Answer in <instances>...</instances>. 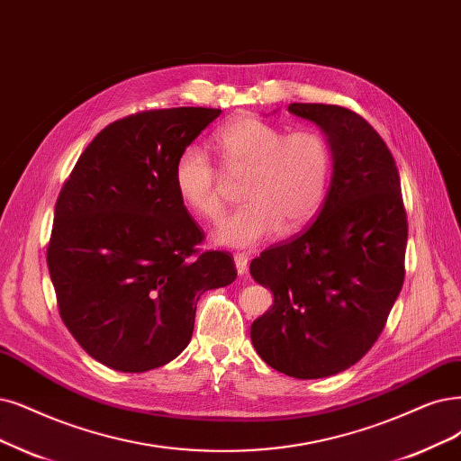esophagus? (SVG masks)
<instances>
[{"label": "esophagus", "mask_w": 461, "mask_h": 461, "mask_svg": "<svg viewBox=\"0 0 461 461\" xmlns=\"http://www.w3.org/2000/svg\"><path fill=\"white\" fill-rule=\"evenodd\" d=\"M233 260H235L237 271H240V274H247V269H249V257H247V254L245 252H235Z\"/></svg>", "instance_id": "34e87169"}]
</instances>
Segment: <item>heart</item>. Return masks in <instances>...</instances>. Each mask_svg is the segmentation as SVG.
Here are the masks:
<instances>
[{"mask_svg":"<svg viewBox=\"0 0 461 461\" xmlns=\"http://www.w3.org/2000/svg\"><path fill=\"white\" fill-rule=\"evenodd\" d=\"M212 148L228 176H245L241 199L214 230V240L230 247H252L285 226L296 230L325 203L334 170V146L321 129H296L237 117L216 131ZM180 201L194 214L216 220L224 211L221 176L197 146L184 148L173 167Z\"/></svg>","mask_w":461,"mask_h":461,"instance_id":"b5f03b06","label":"heart"}]
</instances>
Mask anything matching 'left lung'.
Listing matches in <instances>:
<instances>
[{"label": "left lung", "instance_id": "obj_1", "mask_svg": "<svg viewBox=\"0 0 461 461\" xmlns=\"http://www.w3.org/2000/svg\"><path fill=\"white\" fill-rule=\"evenodd\" d=\"M288 112L329 134L332 182L308 228L250 262L274 293L250 339L271 368L313 380L361 361L382 334L404 283L408 220L393 153L365 117L302 102Z\"/></svg>", "mask_w": 461, "mask_h": 461}]
</instances>
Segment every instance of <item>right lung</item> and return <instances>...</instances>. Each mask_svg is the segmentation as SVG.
Segmentation results:
<instances>
[{"instance_id":"right-lung-1","label":"right lung","mask_w":461,"mask_h":461,"mask_svg":"<svg viewBox=\"0 0 461 461\" xmlns=\"http://www.w3.org/2000/svg\"><path fill=\"white\" fill-rule=\"evenodd\" d=\"M220 113L167 108L117 119L62 184L47 245L59 313L113 370L173 361L190 344L199 296L237 277L230 252L199 249L204 231L173 182L178 153Z\"/></svg>"}]
</instances>
